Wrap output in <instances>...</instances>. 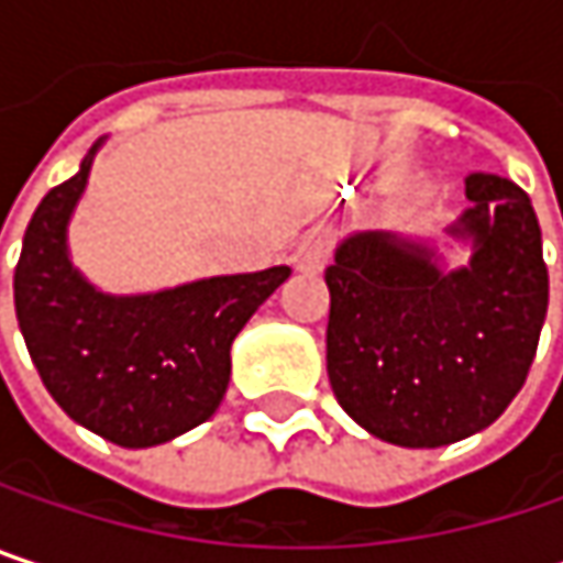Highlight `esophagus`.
I'll return each mask as SVG.
<instances>
[{"label": "esophagus", "instance_id": "1", "mask_svg": "<svg viewBox=\"0 0 563 563\" xmlns=\"http://www.w3.org/2000/svg\"><path fill=\"white\" fill-rule=\"evenodd\" d=\"M329 257H332V234L329 231H312L292 251V267L299 274H319L329 264Z\"/></svg>", "mask_w": 563, "mask_h": 563}]
</instances>
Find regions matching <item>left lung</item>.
<instances>
[{"instance_id":"8db88e82","label":"left lung","mask_w":563,"mask_h":563,"mask_svg":"<svg viewBox=\"0 0 563 563\" xmlns=\"http://www.w3.org/2000/svg\"><path fill=\"white\" fill-rule=\"evenodd\" d=\"M450 228L473 244L460 271L388 231L352 234L325 271V368L335 400L372 437L433 450L503 417L548 316V267L531 198L473 172Z\"/></svg>"}]
</instances>
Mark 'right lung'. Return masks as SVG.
Wrapping results in <instances>:
<instances>
[{
    "mask_svg": "<svg viewBox=\"0 0 563 563\" xmlns=\"http://www.w3.org/2000/svg\"><path fill=\"white\" fill-rule=\"evenodd\" d=\"M100 143L35 208L15 267V316L60 410L117 446H156L205 423L231 382V342L289 267L110 296L67 257V221Z\"/></svg>",
    "mask_w": 563,
    "mask_h": 563,
    "instance_id": "1",
    "label": "right lung"
}]
</instances>
